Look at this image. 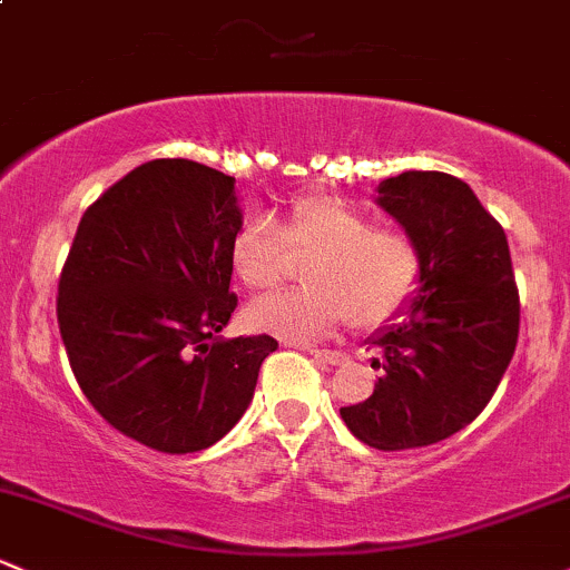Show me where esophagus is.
<instances>
[{
	"instance_id": "obj_1",
	"label": "esophagus",
	"mask_w": 570,
	"mask_h": 570,
	"mask_svg": "<svg viewBox=\"0 0 570 570\" xmlns=\"http://www.w3.org/2000/svg\"><path fill=\"white\" fill-rule=\"evenodd\" d=\"M309 356L312 358H317V361H323V364H342V361H345V353H340V351H309Z\"/></svg>"
}]
</instances>
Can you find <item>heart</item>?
Wrapping results in <instances>:
<instances>
[{"label":"heart","instance_id":"1","mask_svg":"<svg viewBox=\"0 0 570 570\" xmlns=\"http://www.w3.org/2000/svg\"><path fill=\"white\" fill-rule=\"evenodd\" d=\"M307 262L302 291H285L247 309L249 326L287 340H312L353 326L377 328L415 298L424 274L419 244L332 193H309L291 204L283 230L255 214L238 225L230 266L249 291H268L291 274L293 258Z\"/></svg>","mask_w":570,"mask_h":570}]
</instances>
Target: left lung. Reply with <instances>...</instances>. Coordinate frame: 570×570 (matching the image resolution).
<instances>
[{
    "mask_svg": "<svg viewBox=\"0 0 570 570\" xmlns=\"http://www.w3.org/2000/svg\"><path fill=\"white\" fill-rule=\"evenodd\" d=\"M377 206L419 244L424 274L405 321L370 336L375 391L340 415L372 449H421L489 405L517 351L519 291L505 230L456 176L405 170L377 185Z\"/></svg>",
    "mask_w": 570,
    "mask_h": 570,
    "instance_id": "obj_1",
    "label": "left lung"
}]
</instances>
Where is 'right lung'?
Returning <instances> with one entry per match:
<instances>
[{
    "label": "right lung",
    "instance_id": "obj_1",
    "mask_svg": "<svg viewBox=\"0 0 570 570\" xmlns=\"http://www.w3.org/2000/svg\"><path fill=\"white\" fill-rule=\"evenodd\" d=\"M234 185L179 157L138 165L83 212L59 277V334L83 396L163 454L234 430L277 351L268 334L219 336L238 304Z\"/></svg>",
    "mask_w": 570,
    "mask_h": 570
}]
</instances>
